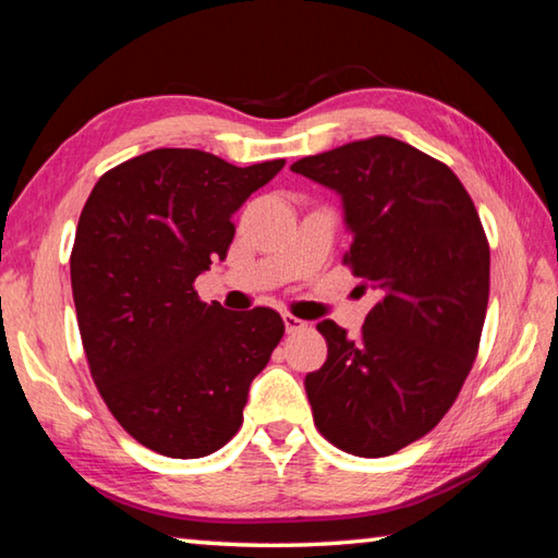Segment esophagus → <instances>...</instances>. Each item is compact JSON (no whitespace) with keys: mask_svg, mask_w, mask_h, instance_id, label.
I'll return each mask as SVG.
<instances>
[{"mask_svg":"<svg viewBox=\"0 0 558 558\" xmlns=\"http://www.w3.org/2000/svg\"><path fill=\"white\" fill-rule=\"evenodd\" d=\"M282 323H286L288 335H292V332H302V329H307V323H305V319H300V317H295V315H282Z\"/></svg>","mask_w":558,"mask_h":558,"instance_id":"esophagus-1","label":"esophagus"}]
</instances>
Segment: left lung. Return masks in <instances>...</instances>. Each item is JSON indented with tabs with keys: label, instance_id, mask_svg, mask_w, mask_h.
<instances>
[{
	"label": "left lung",
	"instance_id": "8db88e82",
	"mask_svg": "<svg viewBox=\"0 0 558 558\" xmlns=\"http://www.w3.org/2000/svg\"><path fill=\"white\" fill-rule=\"evenodd\" d=\"M342 196L344 266L376 292L362 335L332 319L323 369L305 376L317 430L339 450L384 458L456 403L477 356L489 298V243L448 165L376 135L290 167Z\"/></svg>",
	"mask_w": 558,
	"mask_h": 558
}]
</instances>
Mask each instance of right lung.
Segmentation results:
<instances>
[{"label":"right lung","instance_id":"obj_1","mask_svg":"<svg viewBox=\"0 0 558 558\" xmlns=\"http://www.w3.org/2000/svg\"><path fill=\"white\" fill-rule=\"evenodd\" d=\"M282 165L162 147L112 167L83 206L71 288L90 376L120 426L159 456L226 446L286 332L276 310L229 313L194 290L229 253L231 216Z\"/></svg>","mask_w":558,"mask_h":558}]
</instances>
